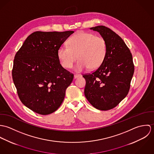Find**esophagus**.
<instances>
[{
	"instance_id": "34e87169",
	"label": "esophagus",
	"mask_w": 154,
	"mask_h": 154,
	"mask_svg": "<svg viewBox=\"0 0 154 154\" xmlns=\"http://www.w3.org/2000/svg\"><path fill=\"white\" fill-rule=\"evenodd\" d=\"M81 77V75H74V79H77Z\"/></svg>"
}]
</instances>
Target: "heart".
Segmentation results:
<instances>
[{"label": "heart", "instance_id": "1", "mask_svg": "<svg viewBox=\"0 0 154 154\" xmlns=\"http://www.w3.org/2000/svg\"><path fill=\"white\" fill-rule=\"evenodd\" d=\"M107 54L105 40L92 33L79 31L67 41V46H61L57 56L62 66L66 69L72 67L76 59L75 70L81 72L87 68L94 70L101 66ZM77 57H76V56Z\"/></svg>", "mask_w": 154, "mask_h": 154}]
</instances>
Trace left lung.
<instances>
[{
    "label": "left lung",
    "instance_id": "left-lung-1",
    "mask_svg": "<svg viewBox=\"0 0 154 154\" xmlns=\"http://www.w3.org/2000/svg\"><path fill=\"white\" fill-rule=\"evenodd\" d=\"M98 32L107 44L104 60L95 71L84 75L85 97L98 110H111L128 95L134 67L132 53L122 38L103 25L90 28Z\"/></svg>",
    "mask_w": 154,
    "mask_h": 154
}]
</instances>
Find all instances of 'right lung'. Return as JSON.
<instances>
[{"label":"right lung","instance_id":"1","mask_svg":"<svg viewBox=\"0 0 154 154\" xmlns=\"http://www.w3.org/2000/svg\"><path fill=\"white\" fill-rule=\"evenodd\" d=\"M74 32L36 31L15 54L12 79L22 104L39 114H50L60 106L73 75L60 63L57 50Z\"/></svg>","mask_w":154,"mask_h":154}]
</instances>
